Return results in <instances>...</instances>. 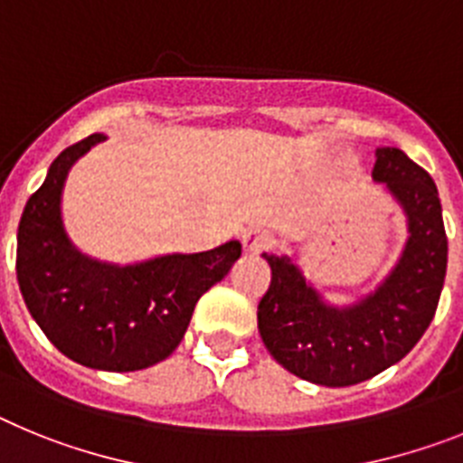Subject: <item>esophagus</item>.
<instances>
[{
  "mask_svg": "<svg viewBox=\"0 0 463 463\" xmlns=\"http://www.w3.org/2000/svg\"><path fill=\"white\" fill-rule=\"evenodd\" d=\"M275 244V237L265 231H249L242 235V249L247 254H260V251H268Z\"/></svg>",
  "mask_w": 463,
  "mask_h": 463,
  "instance_id": "obj_1",
  "label": "esophagus"
}]
</instances>
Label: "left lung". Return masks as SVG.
I'll return each mask as SVG.
<instances>
[{
  "label": "left lung",
  "instance_id": "8db88e82",
  "mask_svg": "<svg viewBox=\"0 0 463 463\" xmlns=\"http://www.w3.org/2000/svg\"><path fill=\"white\" fill-rule=\"evenodd\" d=\"M373 179L408 216V242L380 287L354 305L321 298L291 256L263 254L272 272L259 303V333L272 359L300 380L349 387L399 364L436 315L448 270L438 188L401 148L382 146Z\"/></svg>",
  "mask_w": 463,
  "mask_h": 463
}]
</instances>
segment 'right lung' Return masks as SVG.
<instances>
[{"instance_id": "add662e5", "label": "right lung", "mask_w": 463, "mask_h": 463, "mask_svg": "<svg viewBox=\"0 0 463 463\" xmlns=\"http://www.w3.org/2000/svg\"><path fill=\"white\" fill-rule=\"evenodd\" d=\"M104 139L86 137L51 163L20 216L15 272L30 315L64 356L95 371L130 373L179 347L195 303L228 275L242 244L231 240L135 265L81 254L62 226L60 198L71 165Z\"/></svg>"}]
</instances>
